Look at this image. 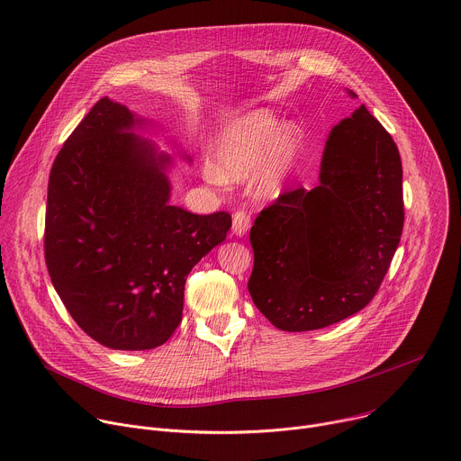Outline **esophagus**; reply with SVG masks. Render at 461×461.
I'll list each match as a JSON object with an SVG mask.
<instances>
[{"label": "esophagus", "mask_w": 461, "mask_h": 461, "mask_svg": "<svg viewBox=\"0 0 461 461\" xmlns=\"http://www.w3.org/2000/svg\"><path fill=\"white\" fill-rule=\"evenodd\" d=\"M249 224H251V217H249L248 212L239 210V212L233 213V233H235L237 237L246 235L248 230H249Z\"/></svg>", "instance_id": "esophagus-1"}]
</instances>
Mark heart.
<instances>
[{"label":"heart","instance_id":"obj_1","mask_svg":"<svg viewBox=\"0 0 461 461\" xmlns=\"http://www.w3.org/2000/svg\"><path fill=\"white\" fill-rule=\"evenodd\" d=\"M304 146L297 123H283L268 109L249 111L226 123L215 137L212 161L204 166L210 178L237 180L253 175L262 196H276L294 171Z\"/></svg>","mask_w":461,"mask_h":461}]
</instances>
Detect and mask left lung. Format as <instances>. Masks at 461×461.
<instances>
[{"label": "left lung", "mask_w": 461, "mask_h": 461, "mask_svg": "<svg viewBox=\"0 0 461 461\" xmlns=\"http://www.w3.org/2000/svg\"><path fill=\"white\" fill-rule=\"evenodd\" d=\"M402 182L396 142L359 105L328 137L319 185L285 193L249 230L248 290L260 313L306 332L363 310L402 239Z\"/></svg>", "instance_id": "8db88e82"}]
</instances>
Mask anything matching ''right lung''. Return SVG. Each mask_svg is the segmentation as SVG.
Instances as JSON below:
<instances>
[{"label": "right lung", "mask_w": 461, "mask_h": 461, "mask_svg": "<svg viewBox=\"0 0 461 461\" xmlns=\"http://www.w3.org/2000/svg\"><path fill=\"white\" fill-rule=\"evenodd\" d=\"M146 123L98 100L59 149L49 176L45 262L82 330L113 350L164 345L182 321L191 268L231 228V215L169 204L171 157L142 140Z\"/></svg>", "instance_id": "add662e5"}]
</instances>
